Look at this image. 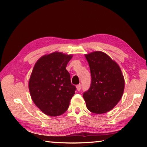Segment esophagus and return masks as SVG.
<instances>
[{"mask_svg": "<svg viewBox=\"0 0 147 147\" xmlns=\"http://www.w3.org/2000/svg\"><path fill=\"white\" fill-rule=\"evenodd\" d=\"M81 88H82V85H81L80 84H78L77 86H76V90H77L78 91H80L81 90Z\"/></svg>", "mask_w": 147, "mask_h": 147, "instance_id": "1", "label": "esophagus"}]
</instances>
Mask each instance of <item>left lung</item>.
I'll return each mask as SVG.
<instances>
[{"label":"left lung","mask_w":147,"mask_h":147,"mask_svg":"<svg viewBox=\"0 0 147 147\" xmlns=\"http://www.w3.org/2000/svg\"><path fill=\"white\" fill-rule=\"evenodd\" d=\"M91 73L90 88L83 94L86 108L102 114L110 111L123 96L125 80L117 63L102 51L85 55Z\"/></svg>","instance_id":"obj_1"}]
</instances>
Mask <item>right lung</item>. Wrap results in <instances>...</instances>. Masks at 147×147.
Segmentation results:
<instances>
[{
  "mask_svg": "<svg viewBox=\"0 0 147 147\" xmlns=\"http://www.w3.org/2000/svg\"><path fill=\"white\" fill-rule=\"evenodd\" d=\"M72 55L54 52L38 59L29 80V90L36 106L49 116L62 115L67 110L75 93L66 67Z\"/></svg>",
  "mask_w": 147,
  "mask_h": 147,
  "instance_id": "obj_1",
  "label": "right lung"
}]
</instances>
